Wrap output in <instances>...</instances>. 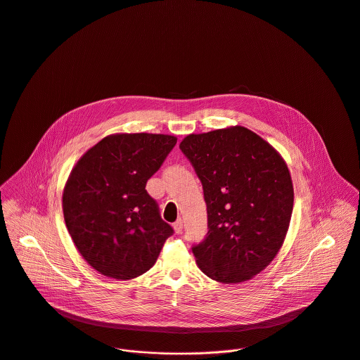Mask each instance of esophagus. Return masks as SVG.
I'll list each match as a JSON object with an SVG mask.
<instances>
[{"instance_id": "1", "label": "esophagus", "mask_w": 360, "mask_h": 360, "mask_svg": "<svg viewBox=\"0 0 360 360\" xmlns=\"http://www.w3.org/2000/svg\"><path fill=\"white\" fill-rule=\"evenodd\" d=\"M182 229H184V221L182 219H178L175 223H174V230L176 234H181L182 233Z\"/></svg>"}]
</instances>
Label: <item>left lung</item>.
<instances>
[{
  "mask_svg": "<svg viewBox=\"0 0 360 360\" xmlns=\"http://www.w3.org/2000/svg\"><path fill=\"white\" fill-rule=\"evenodd\" d=\"M179 148L207 207V234L192 247L198 266L221 283L251 279L274 261L289 229L293 185L286 162L243 126L189 134Z\"/></svg>",
  "mask_w": 360,
  "mask_h": 360,
  "instance_id": "8db88e82",
  "label": "left lung"
}]
</instances>
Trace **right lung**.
<instances>
[{
    "instance_id": "add662e5",
    "label": "right lung",
    "mask_w": 360,
    "mask_h": 360,
    "mask_svg": "<svg viewBox=\"0 0 360 360\" xmlns=\"http://www.w3.org/2000/svg\"><path fill=\"white\" fill-rule=\"evenodd\" d=\"M175 144L176 137L167 134H113L72 168L63 193L65 226L101 275L120 281L143 275L174 234L146 184Z\"/></svg>"
}]
</instances>
